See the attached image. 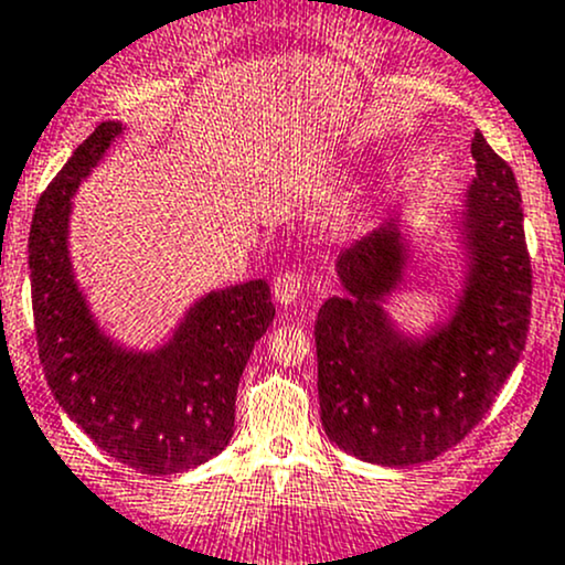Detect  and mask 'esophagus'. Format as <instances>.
Returning a JSON list of instances; mask_svg holds the SVG:
<instances>
[{
  "instance_id": "obj_1",
  "label": "esophagus",
  "mask_w": 565,
  "mask_h": 565,
  "mask_svg": "<svg viewBox=\"0 0 565 565\" xmlns=\"http://www.w3.org/2000/svg\"><path fill=\"white\" fill-rule=\"evenodd\" d=\"M300 292H302V276L298 270H284L281 276L273 281V295H276V300L281 302V306H289V302L298 300Z\"/></svg>"
}]
</instances>
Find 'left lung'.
Here are the masks:
<instances>
[{"label": "left lung", "mask_w": 565, "mask_h": 565, "mask_svg": "<svg viewBox=\"0 0 565 565\" xmlns=\"http://www.w3.org/2000/svg\"><path fill=\"white\" fill-rule=\"evenodd\" d=\"M471 157L466 233L473 265L452 322L425 341H408L387 322L379 300L403 270L392 222L338 254L347 295L317 313L324 433L365 462L414 466L452 449L482 423L525 349L533 270L518 178L482 132L473 135Z\"/></svg>", "instance_id": "obj_1"}]
</instances>
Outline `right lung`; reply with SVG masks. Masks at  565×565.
<instances>
[{"mask_svg": "<svg viewBox=\"0 0 565 565\" xmlns=\"http://www.w3.org/2000/svg\"><path fill=\"white\" fill-rule=\"evenodd\" d=\"M121 129L118 121L99 124L34 207V335L47 387L70 419L113 460L168 477L211 460L230 444L237 382L276 308L259 278L205 295L159 352H124L97 330L70 270V198Z\"/></svg>", "mask_w": 565, "mask_h": 565, "instance_id": "right-lung-1", "label": "right lung"}]
</instances>
